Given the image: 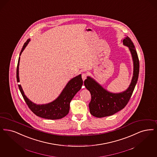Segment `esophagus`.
Returning a JSON list of instances; mask_svg holds the SVG:
<instances>
[{
  "label": "esophagus",
  "mask_w": 157,
  "mask_h": 157,
  "mask_svg": "<svg viewBox=\"0 0 157 157\" xmlns=\"http://www.w3.org/2000/svg\"><path fill=\"white\" fill-rule=\"evenodd\" d=\"M86 77H87V74L84 72V73H82V78L83 79V81H85L86 79Z\"/></svg>",
  "instance_id": "1"
}]
</instances>
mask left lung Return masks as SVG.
Instances as JSON below:
<instances>
[{
    "label": "left lung",
    "instance_id": "left-lung-1",
    "mask_svg": "<svg viewBox=\"0 0 157 157\" xmlns=\"http://www.w3.org/2000/svg\"><path fill=\"white\" fill-rule=\"evenodd\" d=\"M123 43L130 51L134 67L132 82L127 89L120 93H112L90 76L84 81L85 86L91 94V101L89 104L90 113L96 117L112 116L123 109L130 100L138 81L140 63L135 47L128 36L123 40Z\"/></svg>",
    "mask_w": 157,
    "mask_h": 157
}]
</instances>
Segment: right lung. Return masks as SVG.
I'll list each match as a JSON object with an SVG mask.
<instances>
[{
  "label": "right lung",
  "mask_w": 157,
  "mask_h": 157,
  "mask_svg": "<svg viewBox=\"0 0 157 157\" xmlns=\"http://www.w3.org/2000/svg\"><path fill=\"white\" fill-rule=\"evenodd\" d=\"M30 41V39H28L23 45V47L20 53V56ZM19 62L20 57L18 60L16 72L17 82H20L19 76ZM83 81L81 75L80 74L73 78L68 82L65 87L63 88L61 94L56 100L49 103L43 105H37L32 102L26 97L20 85H19V88L26 104L36 116L46 119L56 120L62 119L68 114L70 102L76 94L81 89Z\"/></svg>",
  "instance_id": "add662e5"
}]
</instances>
